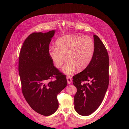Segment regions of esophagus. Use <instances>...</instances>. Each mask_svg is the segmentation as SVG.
Masks as SVG:
<instances>
[{
    "instance_id": "esophagus-1",
    "label": "esophagus",
    "mask_w": 129,
    "mask_h": 129,
    "mask_svg": "<svg viewBox=\"0 0 129 129\" xmlns=\"http://www.w3.org/2000/svg\"><path fill=\"white\" fill-rule=\"evenodd\" d=\"M67 81H68V83L69 84H70L72 83V77L69 76V75H68L67 76Z\"/></svg>"
}]
</instances>
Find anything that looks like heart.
I'll return each instance as SVG.
<instances>
[{"instance_id":"heart-1","label":"heart","mask_w":129,"mask_h":129,"mask_svg":"<svg viewBox=\"0 0 129 129\" xmlns=\"http://www.w3.org/2000/svg\"><path fill=\"white\" fill-rule=\"evenodd\" d=\"M55 47L50 48L49 54L55 67L60 68L67 59L62 68L66 74L85 70L91 61L95 52V44L91 38L69 35L58 38ZM67 57H66V56Z\"/></svg>"}]
</instances>
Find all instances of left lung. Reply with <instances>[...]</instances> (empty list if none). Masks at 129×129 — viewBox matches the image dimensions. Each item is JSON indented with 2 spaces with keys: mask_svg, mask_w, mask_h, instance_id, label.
I'll return each mask as SVG.
<instances>
[{
  "mask_svg": "<svg viewBox=\"0 0 129 129\" xmlns=\"http://www.w3.org/2000/svg\"><path fill=\"white\" fill-rule=\"evenodd\" d=\"M95 52L89 66L73 76L77 88L74 109L82 116H88L101 105L109 85V56L99 38L94 35Z\"/></svg>",
  "mask_w": 129,
  "mask_h": 129,
  "instance_id": "left-lung-1",
  "label": "left lung"
}]
</instances>
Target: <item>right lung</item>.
Returning a JSON list of instances; mask_svg holds the SVG:
<instances>
[{
	"instance_id": "obj_1",
	"label": "right lung",
	"mask_w": 129,
	"mask_h": 129,
	"mask_svg": "<svg viewBox=\"0 0 129 129\" xmlns=\"http://www.w3.org/2000/svg\"><path fill=\"white\" fill-rule=\"evenodd\" d=\"M55 30L33 33L25 40L19 58L22 91L30 106L44 116L54 114L58 107L57 95L67 86L66 76L54 66L49 54ZM55 78L52 81L53 77Z\"/></svg>"
}]
</instances>
